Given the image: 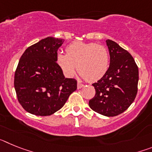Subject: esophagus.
<instances>
[{
	"label": "esophagus",
	"instance_id": "esophagus-1",
	"mask_svg": "<svg viewBox=\"0 0 152 152\" xmlns=\"http://www.w3.org/2000/svg\"><path fill=\"white\" fill-rule=\"evenodd\" d=\"M84 86V84H83L81 82H80V81H78V82H77V89H80V88H82Z\"/></svg>",
	"mask_w": 152,
	"mask_h": 152
}]
</instances>
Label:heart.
<instances>
[{
    "label": "heart",
    "mask_w": 152,
    "mask_h": 152,
    "mask_svg": "<svg viewBox=\"0 0 152 152\" xmlns=\"http://www.w3.org/2000/svg\"><path fill=\"white\" fill-rule=\"evenodd\" d=\"M56 61L67 77H73L77 66L80 76L94 82L102 78L108 71L110 55L103 45L75 42L67 46L66 54L58 52Z\"/></svg>",
    "instance_id": "1"
}]
</instances>
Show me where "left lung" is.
I'll return each mask as SVG.
<instances>
[{"label":"left lung","mask_w":152,"mask_h":152,"mask_svg":"<svg viewBox=\"0 0 152 152\" xmlns=\"http://www.w3.org/2000/svg\"><path fill=\"white\" fill-rule=\"evenodd\" d=\"M110 63L102 78L92 84L95 96L89 100L91 110L106 116L123 113L138 92L139 68L133 57L116 42L107 39Z\"/></svg>","instance_id":"8db88e82"}]
</instances>
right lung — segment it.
<instances>
[{"label": "right lung", "mask_w": 152, "mask_h": 152, "mask_svg": "<svg viewBox=\"0 0 152 152\" xmlns=\"http://www.w3.org/2000/svg\"><path fill=\"white\" fill-rule=\"evenodd\" d=\"M62 39L47 37L28 47L14 75V88L23 108L36 116H50L77 90V80L65 78L56 61Z\"/></svg>", "instance_id": "right-lung-1"}]
</instances>
